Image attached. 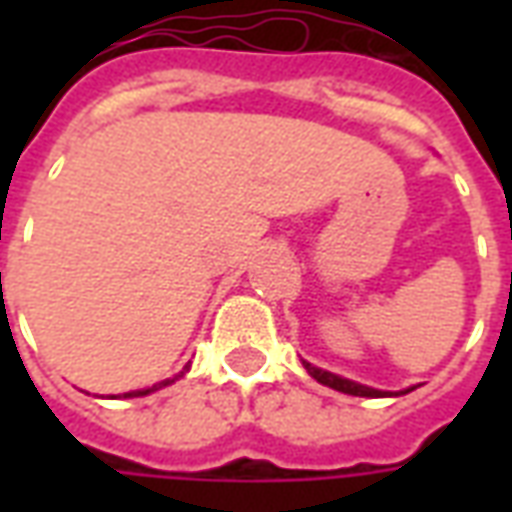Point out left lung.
Instances as JSON below:
<instances>
[{
  "mask_svg": "<svg viewBox=\"0 0 512 512\" xmlns=\"http://www.w3.org/2000/svg\"><path fill=\"white\" fill-rule=\"evenodd\" d=\"M304 367H307V373H310L315 381L332 386V389H337V392H345V395H356V397L384 395V392H378V389H370V386H362V384H356V381H348V378H340V376H334V373H326V370H321V367H312V365H307V362H304ZM406 392H411V389H406Z\"/></svg>",
  "mask_w": 512,
  "mask_h": 512,
  "instance_id": "8db88e82",
  "label": "left lung"
}]
</instances>
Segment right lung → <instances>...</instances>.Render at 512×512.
<instances>
[{
  "label": "right lung",
  "mask_w": 512,
  "mask_h": 512,
  "mask_svg": "<svg viewBox=\"0 0 512 512\" xmlns=\"http://www.w3.org/2000/svg\"><path fill=\"white\" fill-rule=\"evenodd\" d=\"M172 381H175V378H172ZM172 381H161V384H156V386H150V389H142V392H128L126 397H139V395H147V392H153V389H161V386H167V384H172Z\"/></svg>",
  "instance_id": "1"
}]
</instances>
